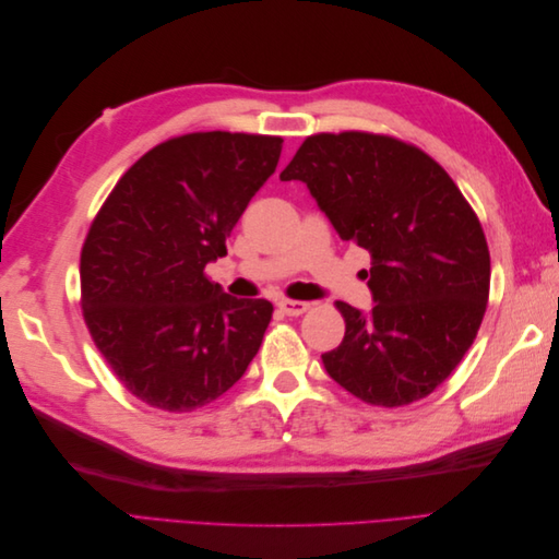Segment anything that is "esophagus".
<instances>
[{
    "mask_svg": "<svg viewBox=\"0 0 559 559\" xmlns=\"http://www.w3.org/2000/svg\"><path fill=\"white\" fill-rule=\"evenodd\" d=\"M277 308H280L284 314H289V317H298V314H302V312H308V310H310V302H306V300H289V298H280V300H277Z\"/></svg>",
    "mask_w": 559,
    "mask_h": 559,
    "instance_id": "obj_1",
    "label": "esophagus"
}]
</instances>
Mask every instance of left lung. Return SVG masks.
<instances>
[{"label": "left lung", "instance_id": "obj_1", "mask_svg": "<svg viewBox=\"0 0 559 559\" xmlns=\"http://www.w3.org/2000/svg\"><path fill=\"white\" fill-rule=\"evenodd\" d=\"M341 240L370 253L368 312L337 302L345 337L321 354L357 399L396 408L429 396L464 359L489 296L478 216L425 151L384 134H312L284 167Z\"/></svg>", "mask_w": 559, "mask_h": 559}]
</instances>
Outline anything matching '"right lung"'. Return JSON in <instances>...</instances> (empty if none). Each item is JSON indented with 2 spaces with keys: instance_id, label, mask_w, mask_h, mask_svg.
<instances>
[{
  "instance_id": "1",
  "label": "right lung",
  "mask_w": 559,
  "mask_h": 559,
  "mask_svg": "<svg viewBox=\"0 0 559 559\" xmlns=\"http://www.w3.org/2000/svg\"><path fill=\"white\" fill-rule=\"evenodd\" d=\"M282 138L193 132L144 154L118 179L81 251V308L130 394L167 413L212 403L238 382L273 317L205 277L275 173Z\"/></svg>"
}]
</instances>
